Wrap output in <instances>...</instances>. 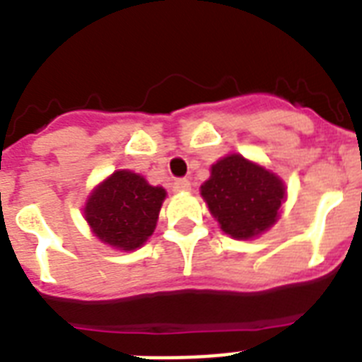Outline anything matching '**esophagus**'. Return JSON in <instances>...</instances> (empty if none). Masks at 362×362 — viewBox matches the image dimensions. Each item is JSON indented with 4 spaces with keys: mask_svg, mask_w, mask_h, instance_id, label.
Segmentation results:
<instances>
[{
    "mask_svg": "<svg viewBox=\"0 0 362 362\" xmlns=\"http://www.w3.org/2000/svg\"><path fill=\"white\" fill-rule=\"evenodd\" d=\"M173 189L175 191H189L191 189V184L189 180H186V178H178V180H175V184H173Z\"/></svg>",
    "mask_w": 362,
    "mask_h": 362,
    "instance_id": "obj_1",
    "label": "esophagus"
}]
</instances>
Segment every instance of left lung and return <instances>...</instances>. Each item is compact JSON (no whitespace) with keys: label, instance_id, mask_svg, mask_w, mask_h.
I'll use <instances>...</instances> for the list:
<instances>
[{"label":"left lung","instance_id":"obj_1","mask_svg":"<svg viewBox=\"0 0 362 362\" xmlns=\"http://www.w3.org/2000/svg\"><path fill=\"white\" fill-rule=\"evenodd\" d=\"M201 197L225 234L252 240L277 223L286 186L281 176L257 161L228 154L211 165Z\"/></svg>","mask_w":362,"mask_h":362}]
</instances>
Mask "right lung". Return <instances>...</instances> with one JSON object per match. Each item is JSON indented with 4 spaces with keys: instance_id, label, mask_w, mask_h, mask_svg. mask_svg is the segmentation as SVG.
Listing matches in <instances>:
<instances>
[{
    "instance_id": "right-lung-1",
    "label": "right lung",
    "mask_w": 362,
    "mask_h": 362,
    "mask_svg": "<svg viewBox=\"0 0 362 362\" xmlns=\"http://www.w3.org/2000/svg\"><path fill=\"white\" fill-rule=\"evenodd\" d=\"M167 191L145 176L119 169L100 182L85 201L83 216L100 242L119 251H135L152 236Z\"/></svg>"
}]
</instances>
